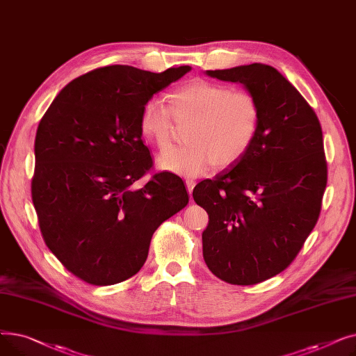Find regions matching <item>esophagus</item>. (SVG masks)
Segmentation results:
<instances>
[{"label": "esophagus", "mask_w": 356, "mask_h": 356, "mask_svg": "<svg viewBox=\"0 0 356 356\" xmlns=\"http://www.w3.org/2000/svg\"><path fill=\"white\" fill-rule=\"evenodd\" d=\"M195 184H196V181H195V180H192V179H188V180H186V186H188V192H189V195L193 192Z\"/></svg>", "instance_id": "1"}]
</instances>
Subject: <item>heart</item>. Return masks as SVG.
Masks as SVG:
<instances>
[{
    "label": "heart",
    "instance_id": "b5f03b06",
    "mask_svg": "<svg viewBox=\"0 0 356 356\" xmlns=\"http://www.w3.org/2000/svg\"><path fill=\"white\" fill-rule=\"evenodd\" d=\"M167 105L148 99L138 122L143 140L161 152L170 145L173 121L189 122L184 133L188 145L167 149L159 157L163 170L197 177L213 165L229 167L250 152L258 136L261 108L247 89L197 78L168 92Z\"/></svg>",
    "mask_w": 356,
    "mask_h": 356
}]
</instances>
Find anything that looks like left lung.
<instances>
[{"label": "left lung", "instance_id": "8db88e82", "mask_svg": "<svg viewBox=\"0 0 356 356\" xmlns=\"http://www.w3.org/2000/svg\"><path fill=\"white\" fill-rule=\"evenodd\" d=\"M207 73L242 83L261 108L250 152L193 189L195 202L209 215L202 234L208 268L225 283L254 286L293 263L319 219L327 183L322 127L300 92L273 66Z\"/></svg>", "mask_w": 356, "mask_h": 356}]
</instances>
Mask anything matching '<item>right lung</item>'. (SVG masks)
Masks as SVG:
<instances>
[{"instance_id":"obj_1","label":"right lung","mask_w":356,"mask_h":356,"mask_svg":"<svg viewBox=\"0 0 356 356\" xmlns=\"http://www.w3.org/2000/svg\"><path fill=\"white\" fill-rule=\"evenodd\" d=\"M189 70L93 69L65 86L40 120L31 199L42 236L88 284L137 274L156 229L189 203L184 181L170 172L133 186L153 168L138 129L141 109Z\"/></svg>"}]
</instances>
